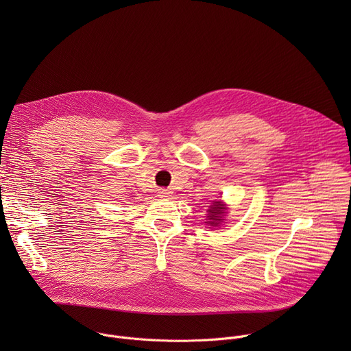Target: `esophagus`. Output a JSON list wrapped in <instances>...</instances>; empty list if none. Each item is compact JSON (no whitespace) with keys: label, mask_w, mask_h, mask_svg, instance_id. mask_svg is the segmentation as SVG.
<instances>
[{"label":"esophagus","mask_w":351,"mask_h":351,"mask_svg":"<svg viewBox=\"0 0 351 351\" xmlns=\"http://www.w3.org/2000/svg\"><path fill=\"white\" fill-rule=\"evenodd\" d=\"M169 194H171L169 190H167V189H160V195H161V197H168Z\"/></svg>","instance_id":"1"}]
</instances>
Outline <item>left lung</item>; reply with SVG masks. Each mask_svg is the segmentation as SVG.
Here are the masks:
<instances>
[{
    "label": "left lung",
    "instance_id": "8db88e82",
    "mask_svg": "<svg viewBox=\"0 0 351 351\" xmlns=\"http://www.w3.org/2000/svg\"><path fill=\"white\" fill-rule=\"evenodd\" d=\"M207 213H208V217H207L208 222L207 223L211 228H217L223 221V217L226 214V204H223L222 202H213V204L210 206Z\"/></svg>",
    "mask_w": 351,
    "mask_h": 351
}]
</instances>
